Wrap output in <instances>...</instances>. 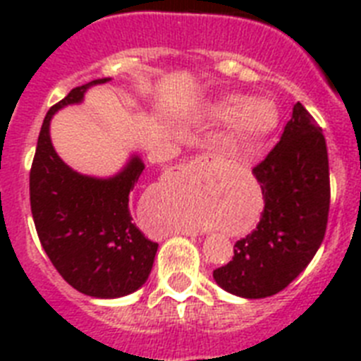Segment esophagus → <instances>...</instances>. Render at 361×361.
Wrapping results in <instances>:
<instances>
[{
	"mask_svg": "<svg viewBox=\"0 0 361 361\" xmlns=\"http://www.w3.org/2000/svg\"><path fill=\"white\" fill-rule=\"evenodd\" d=\"M212 159L213 157H208V155H202V157H197L193 162H195V164H206V162H209ZM186 235H190V233H186Z\"/></svg>",
	"mask_w": 361,
	"mask_h": 361,
	"instance_id": "1",
	"label": "esophagus"
}]
</instances>
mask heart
Instances as JSON below:
<instances>
[{"instance_id": "b5f03b06", "label": "heart", "mask_w": 361, "mask_h": 361, "mask_svg": "<svg viewBox=\"0 0 361 361\" xmlns=\"http://www.w3.org/2000/svg\"><path fill=\"white\" fill-rule=\"evenodd\" d=\"M209 119L231 123L233 133L247 142H262L279 128L280 114L273 101L247 99L244 95H226L208 108Z\"/></svg>"}]
</instances>
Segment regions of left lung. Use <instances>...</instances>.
<instances>
[{"label":"left lung","instance_id":"8db88e82","mask_svg":"<svg viewBox=\"0 0 361 361\" xmlns=\"http://www.w3.org/2000/svg\"><path fill=\"white\" fill-rule=\"evenodd\" d=\"M264 212L257 229L235 244L226 266L213 271L224 291L266 298L286 289L317 255L329 215V159L322 128L300 103L280 142L253 168Z\"/></svg>","mask_w":361,"mask_h":361}]
</instances>
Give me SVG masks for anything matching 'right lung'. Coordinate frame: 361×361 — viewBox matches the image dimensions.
<instances>
[{
	"mask_svg": "<svg viewBox=\"0 0 361 361\" xmlns=\"http://www.w3.org/2000/svg\"><path fill=\"white\" fill-rule=\"evenodd\" d=\"M108 81L78 86L50 108L30 168V209L44 253L73 289L94 298L137 291L148 280L159 247L130 215V191L145 170L139 155L114 177L97 178L73 171L50 141L54 114L81 103L90 86Z\"/></svg>",
	"mask_w": 361,
	"mask_h": 361,
	"instance_id": "obj_1",
	"label": "right lung"
}]
</instances>
